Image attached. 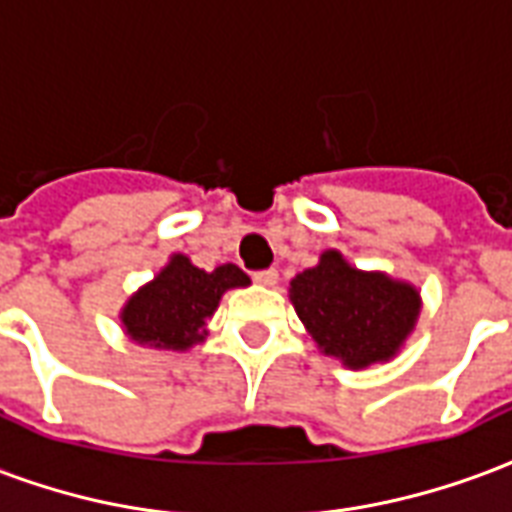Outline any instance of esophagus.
<instances>
[{
	"instance_id": "1",
	"label": "esophagus",
	"mask_w": 512,
	"mask_h": 512,
	"mask_svg": "<svg viewBox=\"0 0 512 512\" xmlns=\"http://www.w3.org/2000/svg\"><path fill=\"white\" fill-rule=\"evenodd\" d=\"M255 282L263 287H274L279 282V274H276V268H266V271H257Z\"/></svg>"
}]
</instances>
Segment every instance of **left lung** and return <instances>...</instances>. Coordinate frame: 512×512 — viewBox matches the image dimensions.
Wrapping results in <instances>:
<instances>
[{
	"label": "left lung",
	"instance_id": "1",
	"mask_svg": "<svg viewBox=\"0 0 512 512\" xmlns=\"http://www.w3.org/2000/svg\"><path fill=\"white\" fill-rule=\"evenodd\" d=\"M287 295L317 350L355 372L393 361L423 309L412 282L361 271L339 249H325L317 266L295 274Z\"/></svg>",
	"mask_w": 512,
	"mask_h": 512
}]
</instances>
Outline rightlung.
Returning <instances> with one entry per match:
<instances>
[{"label": "right lung", "instance_id": "add662e5", "mask_svg": "<svg viewBox=\"0 0 512 512\" xmlns=\"http://www.w3.org/2000/svg\"><path fill=\"white\" fill-rule=\"evenodd\" d=\"M249 285L252 279L233 263L203 271L187 255L173 252L154 279L124 301L121 328L138 347L184 352L206 342V320L214 317L222 295Z\"/></svg>", "mask_w": 512, "mask_h": 512}]
</instances>
